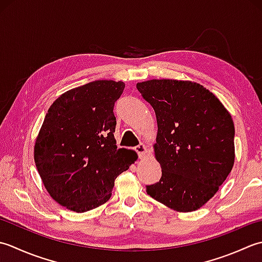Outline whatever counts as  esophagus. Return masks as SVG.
<instances>
[{
	"instance_id": "1",
	"label": "esophagus",
	"mask_w": 262,
	"mask_h": 262,
	"mask_svg": "<svg viewBox=\"0 0 262 262\" xmlns=\"http://www.w3.org/2000/svg\"><path fill=\"white\" fill-rule=\"evenodd\" d=\"M136 150V152L138 154L139 158H143L146 156V152H147V147L143 145V143H140V145H138L137 147L133 148Z\"/></svg>"
}]
</instances>
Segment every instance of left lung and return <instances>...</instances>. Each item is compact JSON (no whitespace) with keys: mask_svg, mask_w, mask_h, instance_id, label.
Listing matches in <instances>:
<instances>
[{"mask_svg":"<svg viewBox=\"0 0 262 262\" xmlns=\"http://www.w3.org/2000/svg\"><path fill=\"white\" fill-rule=\"evenodd\" d=\"M137 89L156 113L155 155L159 182L147 193L176 211H193L211 199L234 165L235 129L231 114L204 86L149 80Z\"/></svg>","mask_w":262,"mask_h":262,"instance_id":"obj_1","label":"left lung"}]
</instances>
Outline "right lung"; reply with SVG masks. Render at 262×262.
Wrapping results in <instances>:
<instances>
[{
    "mask_svg": "<svg viewBox=\"0 0 262 262\" xmlns=\"http://www.w3.org/2000/svg\"><path fill=\"white\" fill-rule=\"evenodd\" d=\"M124 87L97 80L64 93L47 111L35 164L50 195L68 209L84 212L108 201L115 179L137 159L114 138L113 110Z\"/></svg>",
    "mask_w": 262,
    "mask_h": 262,
    "instance_id": "right-lung-1",
    "label": "right lung"
}]
</instances>
